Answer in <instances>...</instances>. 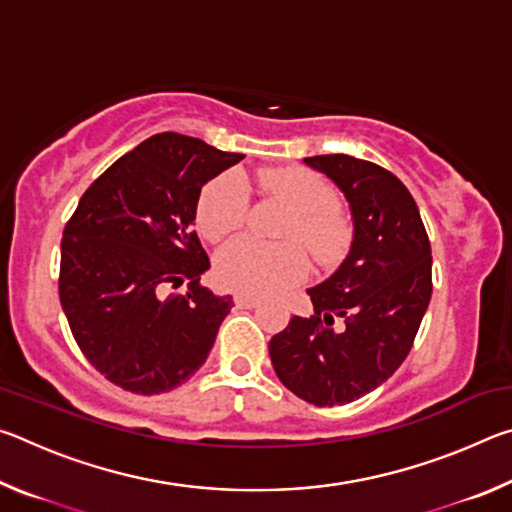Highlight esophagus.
<instances>
[{
	"label": "esophagus",
	"mask_w": 512,
	"mask_h": 512,
	"mask_svg": "<svg viewBox=\"0 0 512 512\" xmlns=\"http://www.w3.org/2000/svg\"><path fill=\"white\" fill-rule=\"evenodd\" d=\"M235 305L237 307H246V309H253L259 305V300L253 296H244V293H237L235 296Z\"/></svg>",
	"instance_id": "1"
}]
</instances>
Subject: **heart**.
I'll return each mask as SVG.
<instances>
[{"label": "heart", "mask_w": 512, "mask_h": 512, "mask_svg": "<svg viewBox=\"0 0 512 512\" xmlns=\"http://www.w3.org/2000/svg\"><path fill=\"white\" fill-rule=\"evenodd\" d=\"M257 187L293 212L282 228V239L302 241L320 264H336L350 246V221L336 194L318 173L287 167L262 169ZM248 214V187L239 173H223L203 189L196 207V223L210 241H221L239 230ZM296 241L266 246L239 237L216 257V277L223 287L246 296H275L305 280L307 253Z\"/></svg>", "instance_id": "b5f03b06"}]
</instances>
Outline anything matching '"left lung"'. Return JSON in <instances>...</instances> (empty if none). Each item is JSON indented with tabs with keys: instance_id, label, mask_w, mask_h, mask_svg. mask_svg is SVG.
<instances>
[{
	"instance_id": "1",
	"label": "left lung",
	"mask_w": 512,
	"mask_h": 512,
	"mask_svg": "<svg viewBox=\"0 0 512 512\" xmlns=\"http://www.w3.org/2000/svg\"><path fill=\"white\" fill-rule=\"evenodd\" d=\"M305 164L348 198L352 246L325 282L307 289L314 316H293L268 354L293 395L339 406L375 391L409 354L431 300V244L418 205L391 171L345 153Z\"/></svg>"
}]
</instances>
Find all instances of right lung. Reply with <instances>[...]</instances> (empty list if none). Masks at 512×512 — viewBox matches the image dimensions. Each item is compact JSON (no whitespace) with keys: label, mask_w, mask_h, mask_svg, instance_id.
Masks as SVG:
<instances>
[{"label":"right lung","mask_w":512,"mask_h":512,"mask_svg":"<svg viewBox=\"0 0 512 512\" xmlns=\"http://www.w3.org/2000/svg\"><path fill=\"white\" fill-rule=\"evenodd\" d=\"M244 155L160 133L83 194L60 241V305L76 343L112 384L169 393L210 354L232 296L201 287L210 259L194 232L201 189ZM189 281L187 294L167 288Z\"/></svg>","instance_id":"1"}]
</instances>
